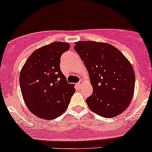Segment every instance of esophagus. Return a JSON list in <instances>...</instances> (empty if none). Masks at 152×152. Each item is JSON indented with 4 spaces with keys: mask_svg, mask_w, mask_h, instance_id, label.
Here are the masks:
<instances>
[{
    "mask_svg": "<svg viewBox=\"0 0 152 152\" xmlns=\"http://www.w3.org/2000/svg\"><path fill=\"white\" fill-rule=\"evenodd\" d=\"M82 85V81H80V82H78V83H77V86H79V87H80Z\"/></svg>",
    "mask_w": 152,
    "mask_h": 152,
    "instance_id": "1",
    "label": "esophagus"
}]
</instances>
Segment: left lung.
Wrapping results in <instances>:
<instances>
[{
  "instance_id": "1",
  "label": "left lung",
  "mask_w": 152,
  "mask_h": 152,
  "mask_svg": "<svg viewBox=\"0 0 152 152\" xmlns=\"http://www.w3.org/2000/svg\"><path fill=\"white\" fill-rule=\"evenodd\" d=\"M75 45V50L84 61L94 90L86 99L89 108L107 118L123 113L134 91L135 75L129 60L109 44L88 41Z\"/></svg>"
}]
</instances>
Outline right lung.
<instances>
[{
  "instance_id": "obj_1",
  "label": "right lung",
  "mask_w": 152,
  "mask_h": 152,
  "mask_svg": "<svg viewBox=\"0 0 152 152\" xmlns=\"http://www.w3.org/2000/svg\"><path fill=\"white\" fill-rule=\"evenodd\" d=\"M70 45L53 42L34 51L20 73L19 83L25 104L39 118L54 120L64 113L75 92L60 69L61 54Z\"/></svg>"
}]
</instances>
